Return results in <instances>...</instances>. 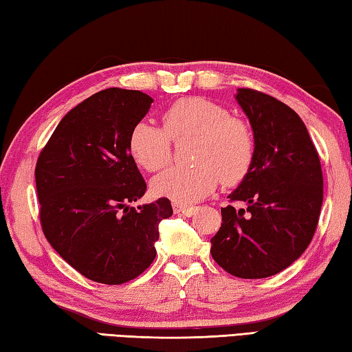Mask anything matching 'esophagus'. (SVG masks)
I'll use <instances>...</instances> for the list:
<instances>
[{
	"instance_id": "1",
	"label": "esophagus",
	"mask_w": 352,
	"mask_h": 352,
	"mask_svg": "<svg viewBox=\"0 0 352 352\" xmlns=\"http://www.w3.org/2000/svg\"><path fill=\"white\" fill-rule=\"evenodd\" d=\"M173 211L176 214H184V216H191L195 214L196 207H188V205H182V204H173Z\"/></svg>"
}]
</instances>
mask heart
<instances>
[{
  "instance_id": "b5f03b06",
  "label": "heart",
  "mask_w": 352,
  "mask_h": 352,
  "mask_svg": "<svg viewBox=\"0 0 352 352\" xmlns=\"http://www.w3.org/2000/svg\"><path fill=\"white\" fill-rule=\"evenodd\" d=\"M164 129L138 122L129 150L144 170L161 171L171 159V141L195 138L191 167H175L157 176L153 191L176 204H195L216 188L221 179L236 185L248 175L254 159V138L242 119L207 98L177 99L164 111Z\"/></svg>"
}]
</instances>
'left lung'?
<instances>
[{
  "label": "left lung",
  "instance_id": "left-lung-1",
  "mask_svg": "<svg viewBox=\"0 0 352 352\" xmlns=\"http://www.w3.org/2000/svg\"><path fill=\"white\" fill-rule=\"evenodd\" d=\"M236 99L253 129L254 159L228 197L245 202L247 210H221L222 225L210 251L227 273L263 279L308 248L320 216L323 176L314 144L293 109L253 89H237Z\"/></svg>",
  "mask_w": 352,
  "mask_h": 352
}]
</instances>
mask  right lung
Returning a JSON list of instances; mask_svg holds the SVG:
<instances>
[{
	"label": "right lung",
	"instance_id": "right-lung-1",
	"mask_svg": "<svg viewBox=\"0 0 352 352\" xmlns=\"http://www.w3.org/2000/svg\"><path fill=\"white\" fill-rule=\"evenodd\" d=\"M151 102L139 90L98 91L61 119L38 157L44 236L98 283L121 285L142 274L156 257L159 222L173 214L167 197L129 207L147 190L129 136Z\"/></svg>",
	"mask_w": 352,
	"mask_h": 352
}]
</instances>
